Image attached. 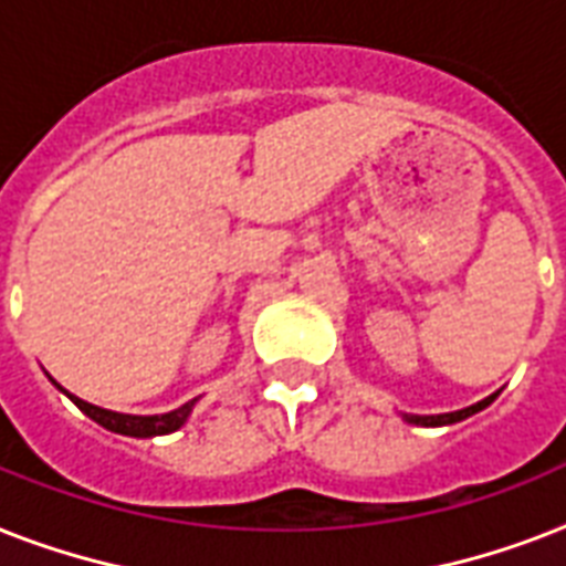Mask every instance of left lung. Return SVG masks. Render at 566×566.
<instances>
[{
    "label": "left lung",
    "mask_w": 566,
    "mask_h": 566,
    "mask_svg": "<svg viewBox=\"0 0 566 566\" xmlns=\"http://www.w3.org/2000/svg\"><path fill=\"white\" fill-rule=\"evenodd\" d=\"M496 396V394H493ZM493 396H488V399H482V402L470 405V408H461V411H449V413H402L405 422H411V426H426V429H438V426H452V422H461L467 420V417H473V413H479L482 408H488V405L493 402Z\"/></svg>",
    "instance_id": "8db88e82"
}]
</instances>
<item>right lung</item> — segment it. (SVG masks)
<instances>
[{
	"mask_svg": "<svg viewBox=\"0 0 566 566\" xmlns=\"http://www.w3.org/2000/svg\"><path fill=\"white\" fill-rule=\"evenodd\" d=\"M49 381H52L61 394L70 396V399H73V402L78 405V408H82L93 422H99L102 429L114 431V434H126V438H158V434H170V431L181 429V426L188 422L193 405L199 402V399H190V402H185L181 408H176V411L146 413V417L144 413H119V411H108V408H99V405L84 402V399L73 396L70 390H64V387L57 385L52 376H49Z\"/></svg>",
	"mask_w": 566,
	"mask_h": 566,
	"instance_id": "right-lung-1",
	"label": "right lung"
}]
</instances>
